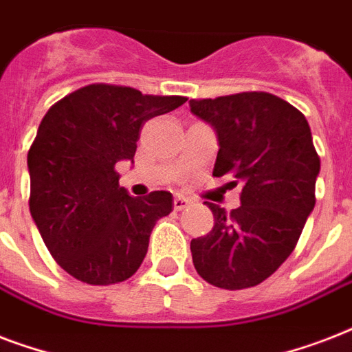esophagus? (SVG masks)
Segmentation results:
<instances>
[{
	"instance_id": "34e87169",
	"label": "esophagus",
	"mask_w": 352,
	"mask_h": 352,
	"mask_svg": "<svg viewBox=\"0 0 352 352\" xmlns=\"http://www.w3.org/2000/svg\"><path fill=\"white\" fill-rule=\"evenodd\" d=\"M188 203H190V199L184 197V195H177L175 199H173V208L179 212V210H184L188 206Z\"/></svg>"
}]
</instances>
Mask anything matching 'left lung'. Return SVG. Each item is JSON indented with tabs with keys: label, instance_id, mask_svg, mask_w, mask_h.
Instances as JSON below:
<instances>
[{
	"label": "left lung",
	"instance_id": "1",
	"mask_svg": "<svg viewBox=\"0 0 352 352\" xmlns=\"http://www.w3.org/2000/svg\"><path fill=\"white\" fill-rule=\"evenodd\" d=\"M190 109L217 135L214 175L243 184L241 206L230 214L206 203L214 228L190 243L193 265L219 289L256 287L292 254L316 204L320 157L311 127L296 107L270 93L190 100Z\"/></svg>",
	"mask_w": 352,
	"mask_h": 352
}]
</instances>
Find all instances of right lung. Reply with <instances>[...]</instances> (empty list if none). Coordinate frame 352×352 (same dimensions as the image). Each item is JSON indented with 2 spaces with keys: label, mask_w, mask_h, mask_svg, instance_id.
<instances>
[{
  "label": "right lung",
  "mask_w": 352,
  "mask_h": 352,
  "mask_svg": "<svg viewBox=\"0 0 352 352\" xmlns=\"http://www.w3.org/2000/svg\"><path fill=\"white\" fill-rule=\"evenodd\" d=\"M184 96H151L93 84L47 111L27 155L30 215L56 263L89 285L137 272L155 223L173 208L170 192L131 197L118 186V162L135 157L140 127Z\"/></svg>",
  "instance_id": "add662e5"
}]
</instances>
